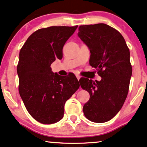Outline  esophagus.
<instances>
[{"instance_id":"esophagus-1","label":"esophagus","mask_w":147,"mask_h":147,"mask_svg":"<svg viewBox=\"0 0 147 147\" xmlns=\"http://www.w3.org/2000/svg\"><path fill=\"white\" fill-rule=\"evenodd\" d=\"M76 78H77V79H78V80H80V78H81V76H79V75H76Z\"/></svg>"}]
</instances>
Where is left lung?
I'll list each match as a JSON object with an SVG mask.
<instances>
[{
    "mask_svg": "<svg viewBox=\"0 0 147 147\" xmlns=\"http://www.w3.org/2000/svg\"><path fill=\"white\" fill-rule=\"evenodd\" d=\"M78 36L89 49L90 66L101 77L100 81L79 80L90 94L83 112L92 122H107L120 111L127 95L132 74L129 50L120 32L106 24L80 26Z\"/></svg>",
    "mask_w": 147,
    "mask_h": 147,
    "instance_id": "8db88e82",
    "label": "left lung"
}]
</instances>
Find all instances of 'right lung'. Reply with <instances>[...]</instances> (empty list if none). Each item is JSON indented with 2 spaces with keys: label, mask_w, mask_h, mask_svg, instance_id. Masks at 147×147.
I'll use <instances>...</instances> for the list:
<instances>
[{
  "label": "right lung",
  "mask_w": 147,
  "mask_h": 147,
  "mask_svg": "<svg viewBox=\"0 0 147 147\" xmlns=\"http://www.w3.org/2000/svg\"><path fill=\"white\" fill-rule=\"evenodd\" d=\"M78 26H50L36 30L19 54V93L32 118L43 124L63 119L67 100L80 87L74 74L62 78L50 65L63 57V48Z\"/></svg>",
  "instance_id": "right-lung-1"
}]
</instances>
